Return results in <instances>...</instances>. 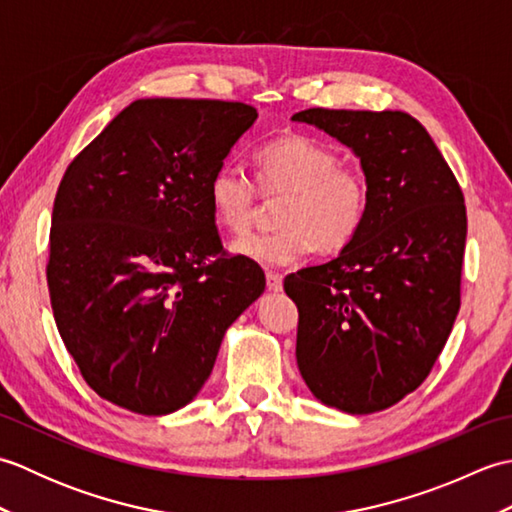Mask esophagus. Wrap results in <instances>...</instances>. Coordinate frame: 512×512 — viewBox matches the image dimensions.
<instances>
[{
  "label": "esophagus",
  "instance_id": "obj_1",
  "mask_svg": "<svg viewBox=\"0 0 512 512\" xmlns=\"http://www.w3.org/2000/svg\"><path fill=\"white\" fill-rule=\"evenodd\" d=\"M266 286H268V290L279 292L281 288H284V284H281V275L279 273H266Z\"/></svg>",
  "mask_w": 512,
  "mask_h": 512
}]
</instances>
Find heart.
<instances>
[{
  "label": "heart",
  "mask_w": 512,
  "mask_h": 512,
  "mask_svg": "<svg viewBox=\"0 0 512 512\" xmlns=\"http://www.w3.org/2000/svg\"><path fill=\"white\" fill-rule=\"evenodd\" d=\"M257 184L266 198H284L275 233H255L233 242L235 255L259 266H290L310 255L341 250L365 222L369 187L354 167L341 165L336 151L303 134L277 138L255 156ZM215 224L233 235L246 233L255 220L257 189L237 165H222L209 182Z\"/></svg>",
  "instance_id": "b5f03b06"
}]
</instances>
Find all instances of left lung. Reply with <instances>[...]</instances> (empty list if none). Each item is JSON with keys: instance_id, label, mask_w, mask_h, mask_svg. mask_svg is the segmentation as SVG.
<instances>
[{"instance_id": "8db88e82", "label": "left lung", "mask_w": 512, "mask_h": 512, "mask_svg": "<svg viewBox=\"0 0 512 512\" xmlns=\"http://www.w3.org/2000/svg\"><path fill=\"white\" fill-rule=\"evenodd\" d=\"M361 160L369 206L332 262L284 281L297 303V365L323 405L383 411L429 376L460 310L464 195L405 112L312 107L292 116Z\"/></svg>"}]
</instances>
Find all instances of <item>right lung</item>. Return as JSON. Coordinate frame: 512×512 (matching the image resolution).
I'll use <instances>...</instances> for the list:
<instances>
[{
  "mask_svg": "<svg viewBox=\"0 0 512 512\" xmlns=\"http://www.w3.org/2000/svg\"><path fill=\"white\" fill-rule=\"evenodd\" d=\"M257 121L244 103L138 99L76 156L52 209L48 288L96 394L143 416L198 396L224 332L266 288L226 257L209 182Z\"/></svg>",
  "mask_w": 512,
  "mask_h": 512,
  "instance_id": "obj_1",
  "label": "right lung"
}]
</instances>
